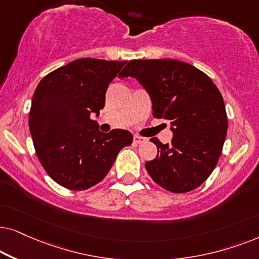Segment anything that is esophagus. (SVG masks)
Returning a JSON list of instances; mask_svg holds the SVG:
<instances>
[{"label":"esophagus","instance_id":"1","mask_svg":"<svg viewBox=\"0 0 259 259\" xmlns=\"http://www.w3.org/2000/svg\"><path fill=\"white\" fill-rule=\"evenodd\" d=\"M144 141H146V139H144V137H142V136H139V135L134 136V143L140 144V143H143Z\"/></svg>","mask_w":259,"mask_h":259}]
</instances>
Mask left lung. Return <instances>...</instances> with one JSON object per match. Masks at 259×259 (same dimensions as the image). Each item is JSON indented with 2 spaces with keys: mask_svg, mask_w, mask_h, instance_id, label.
<instances>
[{
  "mask_svg": "<svg viewBox=\"0 0 259 259\" xmlns=\"http://www.w3.org/2000/svg\"><path fill=\"white\" fill-rule=\"evenodd\" d=\"M118 77L136 78L150 96L153 115L170 123L173 139L161 143L146 162L151 179L162 188L185 193L199 187L218 163L227 134L222 94L198 68L173 59L130 60Z\"/></svg>",
  "mask_w": 259,
  "mask_h": 259,
  "instance_id": "obj_1",
  "label": "left lung"
}]
</instances>
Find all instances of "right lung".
<instances>
[{
  "label": "right lung",
  "mask_w": 259,
  "mask_h": 259,
  "mask_svg": "<svg viewBox=\"0 0 259 259\" xmlns=\"http://www.w3.org/2000/svg\"><path fill=\"white\" fill-rule=\"evenodd\" d=\"M125 63L82 58L51 72L36 86L30 135L45 170L65 188L84 191L97 185L119 150L133 143L129 132L104 134L90 117L99 116L108 86Z\"/></svg>",
  "instance_id": "add662e5"
}]
</instances>
